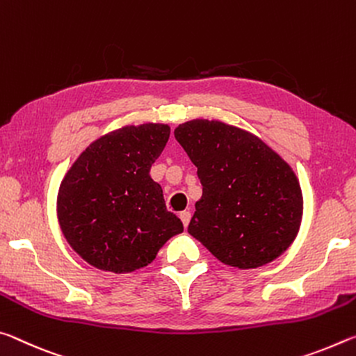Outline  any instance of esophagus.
<instances>
[{
	"label": "esophagus",
	"instance_id": "esophagus-1",
	"mask_svg": "<svg viewBox=\"0 0 356 356\" xmlns=\"http://www.w3.org/2000/svg\"><path fill=\"white\" fill-rule=\"evenodd\" d=\"M179 219L183 220V225L188 227L189 225V220H191V213L189 211H181L179 213Z\"/></svg>",
	"mask_w": 356,
	"mask_h": 356
}]
</instances>
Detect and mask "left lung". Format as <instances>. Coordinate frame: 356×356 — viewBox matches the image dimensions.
Listing matches in <instances>:
<instances>
[{
    "instance_id": "8db88e82",
    "label": "left lung",
    "mask_w": 356,
    "mask_h": 356,
    "mask_svg": "<svg viewBox=\"0 0 356 356\" xmlns=\"http://www.w3.org/2000/svg\"><path fill=\"white\" fill-rule=\"evenodd\" d=\"M202 183L188 232L225 265L249 270L284 254L302 216L301 188L287 162L257 136L222 121L175 129Z\"/></svg>"
}]
</instances>
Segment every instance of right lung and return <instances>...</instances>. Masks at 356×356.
I'll return each mask as SVG.
<instances>
[{
	"instance_id": "add662e5",
	"label": "right lung",
	"mask_w": 356,
	"mask_h": 356,
	"mask_svg": "<svg viewBox=\"0 0 356 356\" xmlns=\"http://www.w3.org/2000/svg\"><path fill=\"white\" fill-rule=\"evenodd\" d=\"M168 137L167 124L124 126L95 140L63 178L58 222L71 248L97 270L121 275L147 266L183 232L149 177Z\"/></svg>"
}]
</instances>
